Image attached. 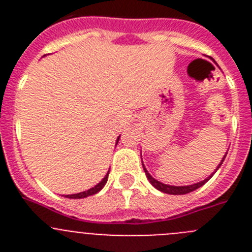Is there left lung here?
<instances>
[{
    "mask_svg": "<svg viewBox=\"0 0 252 252\" xmlns=\"http://www.w3.org/2000/svg\"><path fill=\"white\" fill-rule=\"evenodd\" d=\"M226 155H227V153L224 154V157L222 158L221 162H220L217 168H216L215 173L218 170V168H220V166L222 165V162H223V160H224V158H226ZM142 168H144V171H145L146 178H148L149 182H150L151 186H153L154 188H157L158 190H160V192H162V193H166V194H173V195L187 194V193H190V192H193V190H195V189L201 188V187L203 186V184H206L207 182H208V180L211 179V178H212V175L215 174V173H212V174L209 175V177H207L206 179L202 180V182H199V183L190 184V186H179V187H177V186H169V184L161 183V182H159V180H157V179H155V178L151 177L150 173H149V171L146 170L145 166H144V164H142Z\"/></svg>",
    "mask_w": 252,
    "mask_h": 252,
    "instance_id": "1",
    "label": "left lung"
}]
</instances>
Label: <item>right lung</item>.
Masks as SVG:
<instances>
[{"mask_svg":"<svg viewBox=\"0 0 252 252\" xmlns=\"http://www.w3.org/2000/svg\"><path fill=\"white\" fill-rule=\"evenodd\" d=\"M119 140H120V136L117 137V140H116V145H117ZM108 174H110V170L107 171V174L104 175V178L101 180V182H99L98 184H95L94 187H92V188L88 189V190H84V192H81V193H75V194H66L65 198H72V199H81V198L90 197V195H93V194H95V193H98L99 190H101V189L103 188L104 186H106L107 179H108Z\"/></svg>","mask_w":252,"mask_h":252,"instance_id":"add662e5","label":"right lung"}]
</instances>
